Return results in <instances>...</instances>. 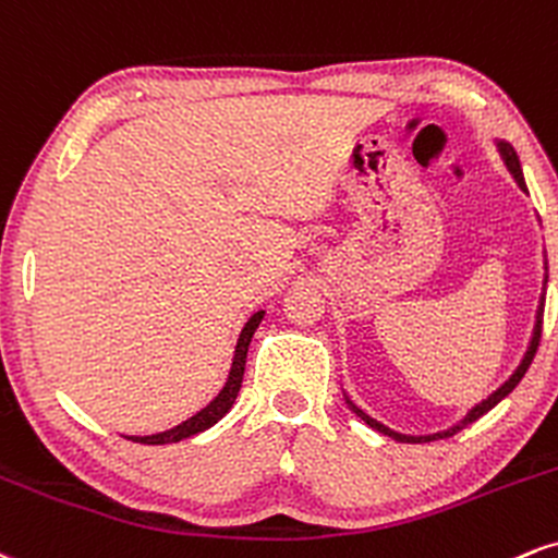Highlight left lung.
Segmentation results:
<instances>
[{"label": "left lung", "mask_w": 558, "mask_h": 558, "mask_svg": "<svg viewBox=\"0 0 558 558\" xmlns=\"http://www.w3.org/2000/svg\"><path fill=\"white\" fill-rule=\"evenodd\" d=\"M501 154H504V161H507L509 172H512V174H514L517 185H520L522 190H527V187H525V177H522V169H520V161H517V154H514V148H512V146H507V143H501ZM543 305H546V298H543V300H541V311H538V324H535V333H533V342H530V350H527V355H525V360H522V365H520V368H517V371H514V376H512V378H509V381H507V384H504L499 391H494V395H490V397L486 399V402H481V404H477V408H475V410H470V415H468V417H464V421H462L460 425H457V428H451V430H444V434H436V436H417V438H415V436H402V434H395V430H389V428H386V425H381V423H376V421H373V417H368V415H365V412H363V410H357V408H355V404H352V402H347V404H350V408H352V412H357V415H360V417H363V421H365V423H368V425H371V428H376V430H378V434H384V436H391V438H397V441H408V444H425V441H436V438H447V436H454V434H457V430H462V428H464V425L475 423V421H477V417H483V415H486V412H488V410H494V408H496V404H499V402H501V399H504V397H507V395H512V391L517 389V384H520V381H522V376H525V373H527V368H530V363H533L535 352H538V344H541V331H543Z\"/></svg>", "instance_id": "obj_1"}]
</instances>
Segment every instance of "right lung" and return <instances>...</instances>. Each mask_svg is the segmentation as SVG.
Masks as SVG:
<instances>
[{
	"label": "right lung",
	"mask_w": 558,
	"mask_h": 558,
	"mask_svg": "<svg viewBox=\"0 0 558 558\" xmlns=\"http://www.w3.org/2000/svg\"><path fill=\"white\" fill-rule=\"evenodd\" d=\"M260 318H264V311H258L255 316L247 320L245 329H242L240 339H238V350H234V363H232V371H229V378L225 384V389L219 391V397L214 399L208 408H203L198 415H193L190 421L180 423L177 428L172 430H163V434H154V436H130V441H141V444H172V441H182V438H190L195 434H201V430L211 428L214 423H219L221 417L227 415L229 408L234 404V399H238V391L242 386V373H245V357H247V344H251L255 329H258Z\"/></svg>",
	"instance_id": "1"
}]
</instances>
